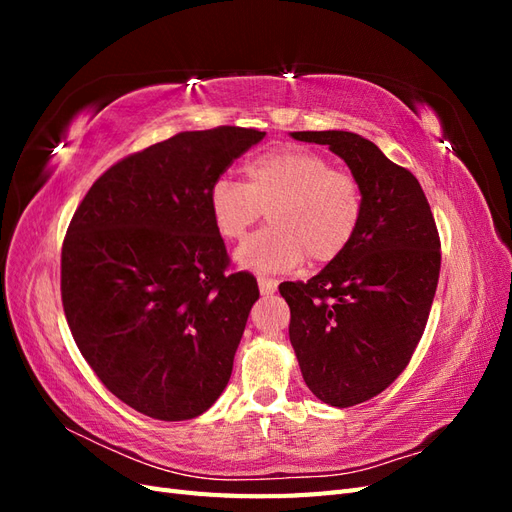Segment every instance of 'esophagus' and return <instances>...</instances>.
<instances>
[{
  "label": "esophagus",
  "mask_w": 512,
  "mask_h": 512,
  "mask_svg": "<svg viewBox=\"0 0 512 512\" xmlns=\"http://www.w3.org/2000/svg\"><path fill=\"white\" fill-rule=\"evenodd\" d=\"M277 280H273V277H258V286H260V292L262 294H273L277 290Z\"/></svg>",
  "instance_id": "1"
}]
</instances>
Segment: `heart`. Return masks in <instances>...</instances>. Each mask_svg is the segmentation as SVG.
<instances>
[{
  "mask_svg": "<svg viewBox=\"0 0 512 512\" xmlns=\"http://www.w3.org/2000/svg\"><path fill=\"white\" fill-rule=\"evenodd\" d=\"M245 173L247 183L222 175L209 190L211 218L226 241H241L267 211L271 226L239 247L243 267L284 273L305 258L329 265L359 235L363 185L322 153L282 147L254 158Z\"/></svg>",
  "mask_w": 512,
  "mask_h": 512,
  "instance_id": "1",
  "label": "heart"
}]
</instances>
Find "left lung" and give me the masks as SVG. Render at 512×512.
I'll list each match as a JSON object with an SVG mask.
<instances>
[{
	"mask_svg": "<svg viewBox=\"0 0 512 512\" xmlns=\"http://www.w3.org/2000/svg\"><path fill=\"white\" fill-rule=\"evenodd\" d=\"M329 145L365 192L352 245L307 282L280 286L290 344L320 401L350 408L397 380L421 342L440 277V235L421 183L352 132H292Z\"/></svg>",
	"mask_w": 512,
	"mask_h": 512,
	"instance_id": "left-lung-1",
	"label": "left lung"
}]
</instances>
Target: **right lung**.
Here are the masks:
<instances>
[{
  "mask_svg": "<svg viewBox=\"0 0 512 512\" xmlns=\"http://www.w3.org/2000/svg\"><path fill=\"white\" fill-rule=\"evenodd\" d=\"M256 128L179 132L94 181L61 245V303L100 382L136 412L188 421L232 374L256 277L230 271L211 183L262 141Z\"/></svg>",
  "mask_w": 512,
  "mask_h": 512,
  "instance_id": "obj_1",
  "label": "right lung"
}]
</instances>
